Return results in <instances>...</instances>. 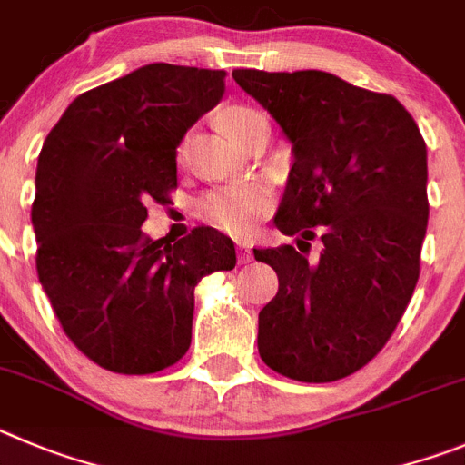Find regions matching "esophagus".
Returning a JSON list of instances; mask_svg holds the SVG:
<instances>
[{
	"instance_id": "esophagus-1",
	"label": "esophagus",
	"mask_w": 465,
	"mask_h": 465,
	"mask_svg": "<svg viewBox=\"0 0 465 465\" xmlns=\"http://www.w3.org/2000/svg\"><path fill=\"white\" fill-rule=\"evenodd\" d=\"M236 252H238V262H241V263L252 262V248H250L248 242H238Z\"/></svg>"
}]
</instances>
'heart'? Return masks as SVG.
Instances as JSON below:
<instances>
[{
	"mask_svg": "<svg viewBox=\"0 0 465 465\" xmlns=\"http://www.w3.org/2000/svg\"><path fill=\"white\" fill-rule=\"evenodd\" d=\"M263 115L248 106H232L220 113V124L236 143H245L254 127L263 123ZM183 157V150H181ZM275 192L266 183H241L220 187L202 199V215L208 223L233 236H248L273 213Z\"/></svg>",
	"mask_w": 465,
	"mask_h": 465,
	"instance_id": "heart-1",
	"label": "heart"
}]
</instances>
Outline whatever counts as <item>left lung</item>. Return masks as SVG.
<instances>
[{"label":"left lung","mask_w":465,"mask_h":465,"mask_svg":"<svg viewBox=\"0 0 465 465\" xmlns=\"http://www.w3.org/2000/svg\"><path fill=\"white\" fill-rule=\"evenodd\" d=\"M232 76L294 154L275 227L299 250H254L280 282L259 312V357L299 382L347 378L382 350L415 292L429 223L426 143L399 99L326 71ZM312 226L325 242L317 262L300 248Z\"/></svg>","instance_id":"8db88e82"}]
</instances>
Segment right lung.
<instances>
[{
    "label": "right lung",
    "mask_w": 465,
    "mask_h": 465,
    "mask_svg": "<svg viewBox=\"0 0 465 465\" xmlns=\"http://www.w3.org/2000/svg\"><path fill=\"white\" fill-rule=\"evenodd\" d=\"M224 71L154 62L83 92L45 136L32 227L36 273L69 341L106 371L148 375L190 350L194 287L232 271V238L153 241L148 203L178 185L175 148L224 94Z\"/></svg>",
    "instance_id": "add662e5"
}]
</instances>
